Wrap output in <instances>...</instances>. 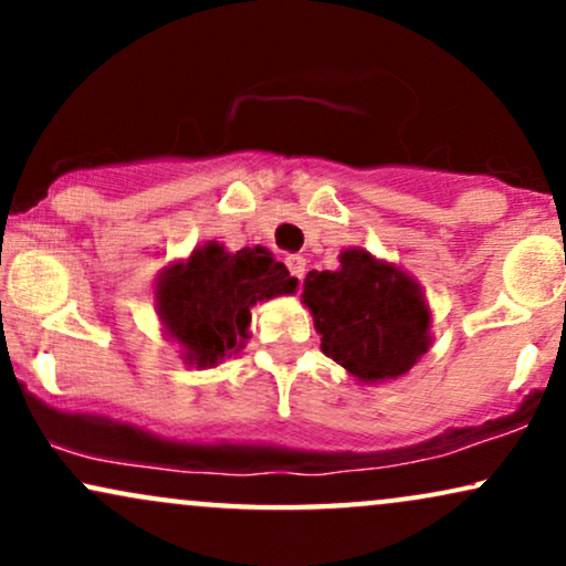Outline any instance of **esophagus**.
Instances as JSON below:
<instances>
[{
	"mask_svg": "<svg viewBox=\"0 0 566 566\" xmlns=\"http://www.w3.org/2000/svg\"><path fill=\"white\" fill-rule=\"evenodd\" d=\"M287 269H290V274L297 279V282H303V276H305V258L303 255H287Z\"/></svg>",
	"mask_w": 566,
	"mask_h": 566,
	"instance_id": "obj_1",
	"label": "esophagus"
}]
</instances>
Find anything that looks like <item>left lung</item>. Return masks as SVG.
Returning a JSON list of instances; mask_svg holds the SVG:
<instances>
[{
	"label": "left lung",
	"mask_w": 566,
	"mask_h": 566,
	"mask_svg": "<svg viewBox=\"0 0 566 566\" xmlns=\"http://www.w3.org/2000/svg\"><path fill=\"white\" fill-rule=\"evenodd\" d=\"M303 303L324 354L361 382L399 378L431 346V311L420 284L367 250H343L337 271H311Z\"/></svg>",
	"instance_id": "obj_1"
}]
</instances>
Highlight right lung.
Returning <instances> with one entry per match:
<instances>
[{
    "label": "right lung",
    "instance_id": "1",
    "mask_svg": "<svg viewBox=\"0 0 566 566\" xmlns=\"http://www.w3.org/2000/svg\"><path fill=\"white\" fill-rule=\"evenodd\" d=\"M295 287L297 279L265 247L226 252L223 244L207 242L188 261L161 271L157 314L167 335L184 346L188 365L216 367L244 348L252 305Z\"/></svg>",
    "mask_w": 566,
    "mask_h": 566
}]
</instances>
